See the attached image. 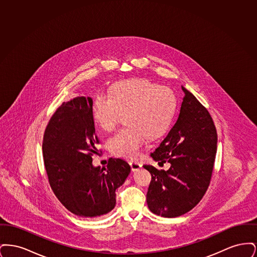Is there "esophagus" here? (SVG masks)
<instances>
[{
	"label": "esophagus",
	"mask_w": 257,
	"mask_h": 257,
	"mask_svg": "<svg viewBox=\"0 0 257 257\" xmlns=\"http://www.w3.org/2000/svg\"><path fill=\"white\" fill-rule=\"evenodd\" d=\"M130 167H131V170L133 171H139L140 169H142V164L141 163H138V162H130Z\"/></svg>",
	"instance_id": "esophagus-1"
}]
</instances>
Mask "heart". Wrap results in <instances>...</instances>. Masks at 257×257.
<instances>
[{"instance_id":"obj_1","label":"heart","mask_w":257,"mask_h":257,"mask_svg":"<svg viewBox=\"0 0 257 257\" xmlns=\"http://www.w3.org/2000/svg\"><path fill=\"white\" fill-rule=\"evenodd\" d=\"M171 87L145 78L114 83L110 95L97 94L92 105L93 120L105 132L115 129L124 113L126 126L111 137L110 152L125 159H138L147 137L157 139L170 128L176 110Z\"/></svg>"}]
</instances>
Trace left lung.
<instances>
[{"label":"left lung","instance_id":"1","mask_svg":"<svg viewBox=\"0 0 257 257\" xmlns=\"http://www.w3.org/2000/svg\"><path fill=\"white\" fill-rule=\"evenodd\" d=\"M180 112L168 136L151 157L170 163L168 171L145 165L151 181L147 191L149 210L165 218L191 211L207 191L217 152V130L207 109L182 86Z\"/></svg>","mask_w":257,"mask_h":257}]
</instances>
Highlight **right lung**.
Segmentation results:
<instances>
[{
    "instance_id": "add662e5",
    "label": "right lung",
    "mask_w": 257,
    "mask_h": 257,
    "mask_svg": "<svg viewBox=\"0 0 257 257\" xmlns=\"http://www.w3.org/2000/svg\"><path fill=\"white\" fill-rule=\"evenodd\" d=\"M92 99L78 96L63 102L46 126L42 151L50 186L62 205L82 218H97L115 206V191L131 168L121 159H109L107 168H94L98 155Z\"/></svg>"
}]
</instances>
